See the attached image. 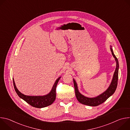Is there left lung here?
Returning a JSON list of instances; mask_svg holds the SVG:
<instances>
[{"mask_svg": "<svg viewBox=\"0 0 130 130\" xmlns=\"http://www.w3.org/2000/svg\"><path fill=\"white\" fill-rule=\"evenodd\" d=\"M110 51L112 52V54L115 59V61L116 62V67L114 73L112 81L111 82V83L109 86L106 89V90H105L104 92H103L102 94L94 98L86 97L83 96V95H82L79 91L77 83L75 80L73 79L74 87H75V89L76 96L77 100L80 103L83 104L84 105H88V106H96L105 102L110 96H112L115 92L116 89V88L117 86V83H118L119 63H118L117 58L116 57L113 52V49L112 48V46H110Z\"/></svg>", "mask_w": 130, "mask_h": 130, "instance_id": "left-lung-1", "label": "left lung"}]
</instances>
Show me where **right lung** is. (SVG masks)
<instances>
[{"instance_id": "obj_1", "label": "right lung", "mask_w": 130, "mask_h": 130, "mask_svg": "<svg viewBox=\"0 0 130 130\" xmlns=\"http://www.w3.org/2000/svg\"><path fill=\"white\" fill-rule=\"evenodd\" d=\"M60 78L61 77H59L55 81L52 89L49 94L41 96H31L24 95L16 88L14 79H13V81L15 90L18 96L34 107L43 108L51 105L54 101L56 98V87Z\"/></svg>"}]
</instances>
